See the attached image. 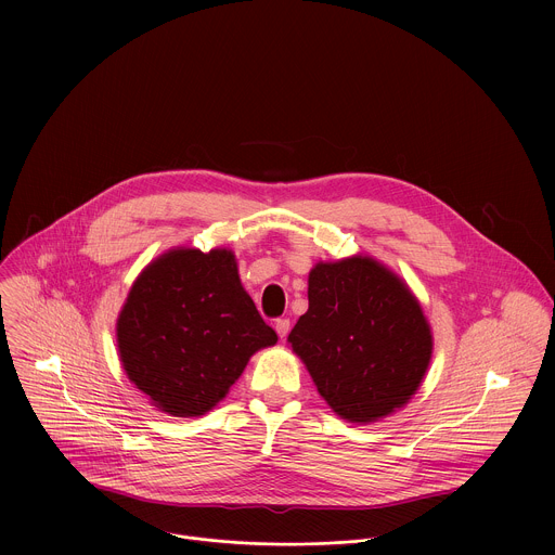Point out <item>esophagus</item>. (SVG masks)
<instances>
[{
	"label": "esophagus",
	"instance_id": "34e87169",
	"mask_svg": "<svg viewBox=\"0 0 555 555\" xmlns=\"http://www.w3.org/2000/svg\"><path fill=\"white\" fill-rule=\"evenodd\" d=\"M275 331H278V335L284 339V337L288 335V331H291V320H288V318H278V320H275Z\"/></svg>",
	"mask_w": 555,
	"mask_h": 555
}]
</instances>
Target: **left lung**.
<instances>
[{
    "mask_svg": "<svg viewBox=\"0 0 555 555\" xmlns=\"http://www.w3.org/2000/svg\"><path fill=\"white\" fill-rule=\"evenodd\" d=\"M308 299L288 341L341 418L370 423L414 396L431 359V331L397 275L367 256L318 262Z\"/></svg>",
    "mask_w": 555,
    "mask_h": 555,
    "instance_id": "1",
    "label": "left lung"
}]
</instances>
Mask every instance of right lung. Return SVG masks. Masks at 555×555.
Wrapping results in <instances>:
<instances>
[{
	"label": "right lung",
	"mask_w": 555,
	"mask_h": 555,
	"mask_svg": "<svg viewBox=\"0 0 555 555\" xmlns=\"http://www.w3.org/2000/svg\"><path fill=\"white\" fill-rule=\"evenodd\" d=\"M275 341L243 291L229 249L159 256L134 282L117 320L128 378L172 416L211 410L249 357Z\"/></svg>",
	"instance_id": "add662e5"
}]
</instances>
